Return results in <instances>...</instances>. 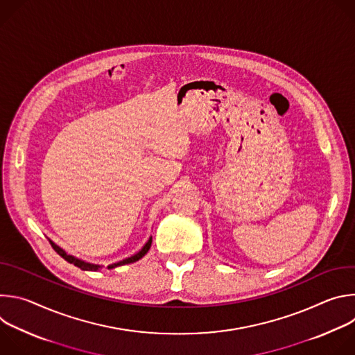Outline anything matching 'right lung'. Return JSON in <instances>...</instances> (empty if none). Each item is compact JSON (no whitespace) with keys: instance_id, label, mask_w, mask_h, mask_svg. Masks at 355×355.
Returning a JSON list of instances; mask_svg holds the SVG:
<instances>
[{"instance_id":"right-lung-1","label":"right lung","mask_w":355,"mask_h":355,"mask_svg":"<svg viewBox=\"0 0 355 355\" xmlns=\"http://www.w3.org/2000/svg\"><path fill=\"white\" fill-rule=\"evenodd\" d=\"M50 244H52L53 250L58 252V254H59L60 257H63L67 263L74 264L76 267H78V268H81V270H84V271H96V270L101 268L99 266L89 264V263H84V261H81V260H78V259H76V257H73V256H69L64 250H62V248H60L59 245H56L53 241H50ZM150 245H151V237H150L148 241L143 245V248H141L139 252H136L135 256H132V257H129V259H125V260H122V261H118V263H115V264H111V266H108L107 268L111 270V268H115V267H119V266H125V264H130V263L139 261L141 257H144V254H147V251H148Z\"/></svg>"}]
</instances>
